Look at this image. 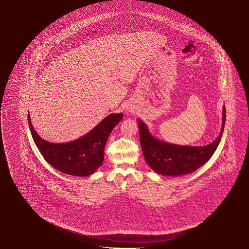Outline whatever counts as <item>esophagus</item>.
I'll return each mask as SVG.
<instances>
[{
	"label": "esophagus",
	"mask_w": 249,
	"mask_h": 249,
	"mask_svg": "<svg viewBox=\"0 0 249 249\" xmlns=\"http://www.w3.org/2000/svg\"><path fill=\"white\" fill-rule=\"evenodd\" d=\"M126 110L128 111V112H131V113H133V112L135 111L134 110V107L132 108V107H127L126 108Z\"/></svg>",
	"instance_id": "obj_1"
}]
</instances>
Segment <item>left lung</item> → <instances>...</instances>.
Returning a JSON list of instances; mask_svg holds the SVG:
<instances>
[{
	"label": "left lung",
	"mask_w": 249,
	"mask_h": 249,
	"mask_svg": "<svg viewBox=\"0 0 249 249\" xmlns=\"http://www.w3.org/2000/svg\"><path fill=\"white\" fill-rule=\"evenodd\" d=\"M226 107H223L220 135L207 146H180L160 141L151 135L147 125L138 120L140 142L148 166L157 174L180 176L196 171L211 158L218 147L224 130Z\"/></svg>",
	"instance_id": "8db88e82"
}]
</instances>
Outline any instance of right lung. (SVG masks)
Segmentation results:
<instances>
[{
    "label": "right lung",
    "instance_id": "right-lung-1",
    "mask_svg": "<svg viewBox=\"0 0 249 249\" xmlns=\"http://www.w3.org/2000/svg\"><path fill=\"white\" fill-rule=\"evenodd\" d=\"M29 125L36 147L48 163L61 173L73 176H88L102 166L107 141L123 114H110L88 134L73 142L53 143L41 138L33 127L29 115Z\"/></svg>",
    "mask_w": 249,
    "mask_h": 249
}]
</instances>
